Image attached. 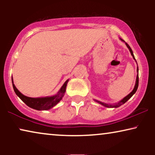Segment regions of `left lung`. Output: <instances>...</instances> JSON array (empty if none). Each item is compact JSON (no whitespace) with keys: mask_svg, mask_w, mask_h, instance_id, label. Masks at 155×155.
Here are the masks:
<instances>
[{"mask_svg":"<svg viewBox=\"0 0 155 155\" xmlns=\"http://www.w3.org/2000/svg\"><path fill=\"white\" fill-rule=\"evenodd\" d=\"M121 40H122V39H121ZM122 41H123V40H122ZM126 44L127 47H128V48H129V50H130V52L131 55H132L133 58H134L135 60V57H134V55H133V51H132V49H131L130 47V46H129V45H128V44L126 43ZM137 72H138V68H137ZM138 83H139V78H138V75H137V78H136V82H135V87H134V89H133V90L132 92H131L130 93V94H129L128 95H127V96H126V97H124V98L121 101H119V102L117 103V104H115V105H110V104L109 105V104H105V103L101 102V101H97V100H95V101H97V102L99 103V104H101V105L104 106V107H111V108L115 107V108H117V107H120V106H121L122 104H124L126 103V101H128V99H130V97H132L133 95L135 94V92H136V91H137V87H138Z\"/></svg>","mask_w":155,"mask_h":155,"instance_id":"1","label":"left lung"}]
</instances>
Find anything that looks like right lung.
<instances>
[{
	"label": "right lung",
	"mask_w": 155,
	"mask_h": 155,
	"mask_svg": "<svg viewBox=\"0 0 155 155\" xmlns=\"http://www.w3.org/2000/svg\"><path fill=\"white\" fill-rule=\"evenodd\" d=\"M68 82V80L65 82L63 84L62 87L59 90L58 94L54 95L52 97H41V98H31V97H28L23 95L16 87L15 86L12 82V87H13L14 91L15 94L20 97L23 102L26 104L28 107L32 108L36 110H48L51 109L54 107L55 105H56L59 101L61 100L62 97H63V94L65 92V88H66L67 83Z\"/></svg>",
	"instance_id": "1"
}]
</instances>
